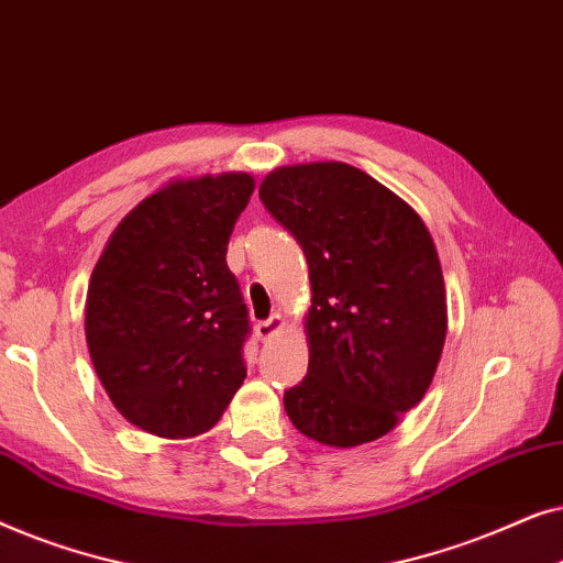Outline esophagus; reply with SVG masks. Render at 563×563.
I'll return each mask as SVG.
<instances>
[{"mask_svg":"<svg viewBox=\"0 0 563 563\" xmlns=\"http://www.w3.org/2000/svg\"><path fill=\"white\" fill-rule=\"evenodd\" d=\"M284 328H287V322H284L282 314H274V318L258 322V325H256V335L261 338V341H268V338H274L276 333H282Z\"/></svg>","mask_w":563,"mask_h":563,"instance_id":"34e87169","label":"esophagus"}]
</instances>
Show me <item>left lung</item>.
Instances as JSON below:
<instances>
[{
  "instance_id": "left-lung-1",
  "label": "left lung",
  "mask_w": 563,
  "mask_h": 563,
  "mask_svg": "<svg viewBox=\"0 0 563 563\" xmlns=\"http://www.w3.org/2000/svg\"><path fill=\"white\" fill-rule=\"evenodd\" d=\"M258 195L310 268V364L284 410L322 445L372 443L426 397L443 353L449 305L430 230L343 161L274 168Z\"/></svg>"
}]
</instances>
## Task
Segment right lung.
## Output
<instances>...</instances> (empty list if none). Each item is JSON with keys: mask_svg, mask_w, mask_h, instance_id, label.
<instances>
[{"mask_svg": "<svg viewBox=\"0 0 563 563\" xmlns=\"http://www.w3.org/2000/svg\"><path fill=\"white\" fill-rule=\"evenodd\" d=\"M256 179H172L107 238L84 333L107 397L158 438L207 433L245 379L249 314L225 253Z\"/></svg>", "mask_w": 563, "mask_h": 563, "instance_id": "obj_1", "label": "right lung"}]
</instances>
